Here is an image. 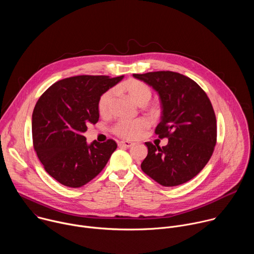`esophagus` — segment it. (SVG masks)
<instances>
[{"mask_svg": "<svg viewBox=\"0 0 254 254\" xmlns=\"http://www.w3.org/2000/svg\"><path fill=\"white\" fill-rule=\"evenodd\" d=\"M119 144L121 147H125V148H131L133 146L132 142H129V141H125V140H122L119 142Z\"/></svg>", "mask_w": 254, "mask_h": 254, "instance_id": "34e87169", "label": "esophagus"}]
</instances>
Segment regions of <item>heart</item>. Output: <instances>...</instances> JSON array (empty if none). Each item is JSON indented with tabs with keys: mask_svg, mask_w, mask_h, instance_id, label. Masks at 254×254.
<instances>
[{
	"mask_svg": "<svg viewBox=\"0 0 254 254\" xmlns=\"http://www.w3.org/2000/svg\"><path fill=\"white\" fill-rule=\"evenodd\" d=\"M119 90L126 92L136 104L143 106L152 98V90L146 84L137 79H127L123 82ZM114 100V90L110 89L103 92L97 102V111L100 116H107L111 112L112 103ZM152 112L156 113V108H152ZM149 127V121L146 119H136L134 121H121L114 127L115 134L126 139H134L139 136L144 129Z\"/></svg>",
	"mask_w": 254,
	"mask_h": 254,
	"instance_id": "b5f03b06",
	"label": "heart"
}]
</instances>
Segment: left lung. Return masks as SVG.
<instances>
[{
	"mask_svg": "<svg viewBox=\"0 0 254 254\" xmlns=\"http://www.w3.org/2000/svg\"><path fill=\"white\" fill-rule=\"evenodd\" d=\"M133 77L152 86L161 100L162 117L156 127L168 144L146 142L148 156L140 165L165 187L184 184L209 162L217 139L216 117L206 92L191 78L173 71H156Z\"/></svg>",
	"mask_w": 254,
	"mask_h": 254,
	"instance_id": "8db88e82",
	"label": "left lung"
}]
</instances>
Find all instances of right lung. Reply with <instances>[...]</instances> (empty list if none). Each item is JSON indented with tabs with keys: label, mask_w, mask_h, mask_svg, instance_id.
I'll return each instance as SVG.
<instances>
[{
	"label": "right lung",
	"mask_w": 254,
	"mask_h": 254,
	"mask_svg": "<svg viewBox=\"0 0 254 254\" xmlns=\"http://www.w3.org/2000/svg\"><path fill=\"white\" fill-rule=\"evenodd\" d=\"M124 76L79 75L52 84L32 115L34 150L45 171L66 187L79 188L105 167L118 144L114 139L86 142L83 132L99 119L100 95Z\"/></svg>",
	"instance_id": "right-lung-1"
}]
</instances>
